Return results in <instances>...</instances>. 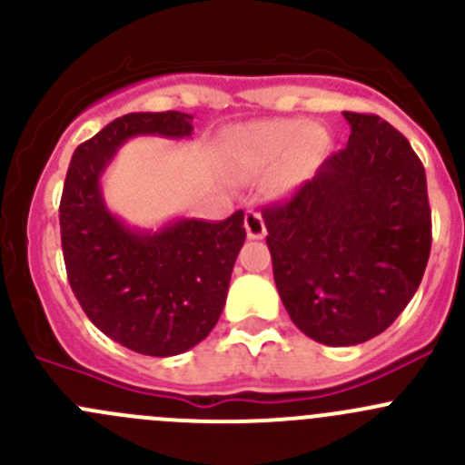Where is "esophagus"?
Instances as JSON below:
<instances>
[{
  "label": "esophagus",
  "instance_id": "obj_1",
  "mask_svg": "<svg viewBox=\"0 0 465 465\" xmlns=\"http://www.w3.org/2000/svg\"><path fill=\"white\" fill-rule=\"evenodd\" d=\"M243 226H246V232L251 239H262L266 234V226H264V219L257 210H248L246 219H243Z\"/></svg>",
  "mask_w": 465,
  "mask_h": 465
}]
</instances>
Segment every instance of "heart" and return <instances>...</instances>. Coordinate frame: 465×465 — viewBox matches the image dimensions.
Masks as SVG:
<instances>
[{"label": "heart", "instance_id": "b5f03b06", "mask_svg": "<svg viewBox=\"0 0 465 465\" xmlns=\"http://www.w3.org/2000/svg\"><path fill=\"white\" fill-rule=\"evenodd\" d=\"M328 149V137L302 119H273L246 128L239 135L237 153L243 169H266L289 158L284 185H293L312 172Z\"/></svg>", "mask_w": 465, "mask_h": 465}]
</instances>
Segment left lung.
<instances>
[{"mask_svg":"<svg viewBox=\"0 0 465 465\" xmlns=\"http://www.w3.org/2000/svg\"><path fill=\"white\" fill-rule=\"evenodd\" d=\"M343 117L346 149L262 210L284 310L325 346L382 334L416 293L431 248L425 167L407 137L378 114Z\"/></svg>","mask_w":465,"mask_h":465,"instance_id":"8db88e82","label":"left lung"}]
</instances>
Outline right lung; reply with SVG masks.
Masks as SVG:
<instances>
[{
    "instance_id": "add662e5",
    "label": "right lung",
    "mask_w": 465,
    "mask_h": 465,
    "mask_svg": "<svg viewBox=\"0 0 465 465\" xmlns=\"http://www.w3.org/2000/svg\"><path fill=\"white\" fill-rule=\"evenodd\" d=\"M192 114L131 113L76 146L61 199L67 280L87 319L113 341L151 357H173L203 341L222 316L243 210L223 222L173 219L158 231L131 228L105 208L101 176L135 135L183 140Z\"/></svg>"
}]
</instances>
